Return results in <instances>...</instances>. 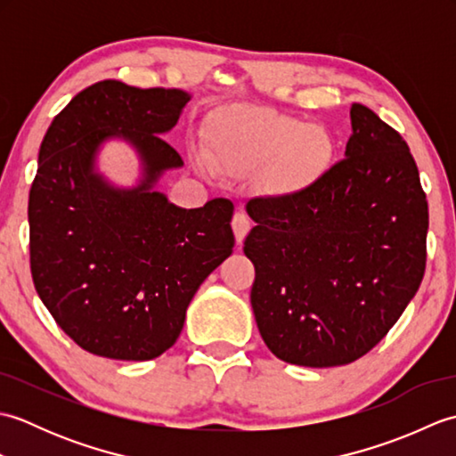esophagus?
<instances>
[{
	"label": "esophagus",
	"mask_w": 456,
	"mask_h": 456,
	"mask_svg": "<svg viewBox=\"0 0 456 456\" xmlns=\"http://www.w3.org/2000/svg\"><path fill=\"white\" fill-rule=\"evenodd\" d=\"M231 227H233V233H235L237 243H243L247 233L250 231V219H248L247 213L237 211L235 216H233V221H231Z\"/></svg>",
	"instance_id": "1"
}]
</instances>
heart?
<instances>
[{
	"instance_id": "heart-1",
	"label": "heart",
	"mask_w": 456,
	"mask_h": 456,
	"mask_svg": "<svg viewBox=\"0 0 456 456\" xmlns=\"http://www.w3.org/2000/svg\"><path fill=\"white\" fill-rule=\"evenodd\" d=\"M211 159L223 172H256L274 162V174L289 186L322 176L335 144L323 127L270 110H239L213 123Z\"/></svg>"
}]
</instances>
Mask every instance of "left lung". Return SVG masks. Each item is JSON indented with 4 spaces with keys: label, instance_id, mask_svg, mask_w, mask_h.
<instances>
[{
    "label": "left lung",
    "instance_id": "obj_1",
    "mask_svg": "<svg viewBox=\"0 0 456 456\" xmlns=\"http://www.w3.org/2000/svg\"><path fill=\"white\" fill-rule=\"evenodd\" d=\"M345 159L307 188L253 198L250 305L280 361L327 368L364 356L419 289L429 211L408 142L353 103Z\"/></svg>",
    "mask_w": 456,
    "mask_h": 456
}]
</instances>
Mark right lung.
I'll return each instance as SVG.
<instances>
[{
    "label": "right lung",
    "instance_id": "obj_1",
    "mask_svg": "<svg viewBox=\"0 0 456 456\" xmlns=\"http://www.w3.org/2000/svg\"><path fill=\"white\" fill-rule=\"evenodd\" d=\"M190 98L103 80L74 95L41 142L28 191L33 282L58 327L92 354L151 361L168 351L198 288L233 253L229 200L183 209L154 190L183 167L162 134ZM110 138L138 151L137 187L118 189L94 170Z\"/></svg>",
    "mask_w": 456,
    "mask_h": 456
}]
</instances>
